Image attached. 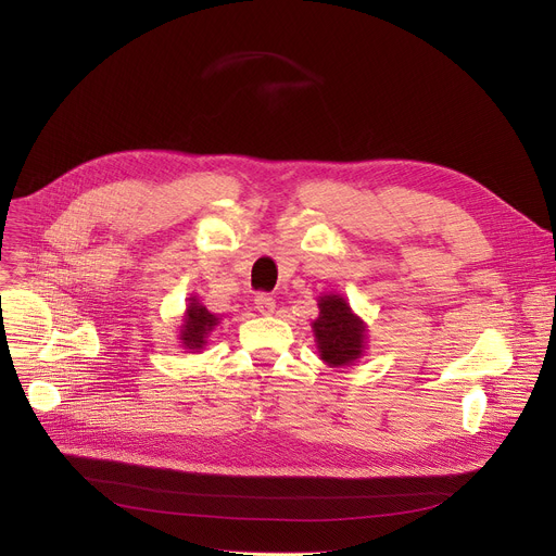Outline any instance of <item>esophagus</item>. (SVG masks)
Wrapping results in <instances>:
<instances>
[{"mask_svg": "<svg viewBox=\"0 0 556 556\" xmlns=\"http://www.w3.org/2000/svg\"><path fill=\"white\" fill-rule=\"evenodd\" d=\"M255 307H257L260 314H273L275 307H277V301L268 294H257L255 296Z\"/></svg>", "mask_w": 556, "mask_h": 556, "instance_id": "obj_1", "label": "esophagus"}]
</instances>
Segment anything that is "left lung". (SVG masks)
Masks as SVG:
<instances>
[{
  "label": "left lung",
  "instance_id": "obj_1",
  "mask_svg": "<svg viewBox=\"0 0 556 556\" xmlns=\"http://www.w3.org/2000/svg\"><path fill=\"white\" fill-rule=\"evenodd\" d=\"M319 358L330 367L354 365L367 350V324L350 307L343 294H321L319 316L312 321Z\"/></svg>",
  "mask_w": 556,
  "mask_h": 556
}]
</instances>
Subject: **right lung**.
Listing matches in <instances>:
<instances>
[{
	"label": "right lung",
	"instance_id": "add662e5",
	"mask_svg": "<svg viewBox=\"0 0 556 556\" xmlns=\"http://www.w3.org/2000/svg\"><path fill=\"white\" fill-rule=\"evenodd\" d=\"M187 301L189 303H187V309H185V316H182V326H180V332H178V343L187 352L195 354V352L206 348L208 334L219 324V316L208 312V307L202 305L195 294H191Z\"/></svg>",
	"mask_w": 556,
	"mask_h": 556
}]
</instances>
